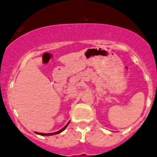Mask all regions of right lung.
Wrapping results in <instances>:
<instances>
[{
	"label": "right lung",
	"mask_w": 157,
	"mask_h": 157,
	"mask_svg": "<svg viewBox=\"0 0 157 157\" xmlns=\"http://www.w3.org/2000/svg\"><path fill=\"white\" fill-rule=\"evenodd\" d=\"M70 124V121L69 122L67 123V124L66 126H65L64 127H63V128H62L61 130H59V131H57V132H55V133H37V132H35V133H36V134H39V135H41V136H51V135H55V134H58V133H61L62 131H63V130H65V129H66V127H67L68 126V124Z\"/></svg>",
	"instance_id": "right-lung-1"
}]
</instances>
